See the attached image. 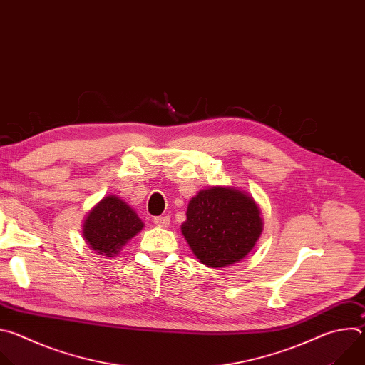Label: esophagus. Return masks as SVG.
<instances>
[{
    "instance_id": "34e87169",
    "label": "esophagus",
    "mask_w": 365,
    "mask_h": 365,
    "mask_svg": "<svg viewBox=\"0 0 365 365\" xmlns=\"http://www.w3.org/2000/svg\"><path fill=\"white\" fill-rule=\"evenodd\" d=\"M153 222L158 227H168L170 224V218L169 217H155L153 220Z\"/></svg>"
}]
</instances>
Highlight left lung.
<instances>
[{
	"mask_svg": "<svg viewBox=\"0 0 365 365\" xmlns=\"http://www.w3.org/2000/svg\"><path fill=\"white\" fill-rule=\"evenodd\" d=\"M255 200L235 187L212 186L189 200L182 234L207 267L231 266L254 248L263 231Z\"/></svg>",
	"mask_w": 365,
	"mask_h": 365,
	"instance_id": "1",
	"label": "left lung"
}]
</instances>
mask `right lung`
<instances>
[{"label": "right lung", "instance_id": "add662e5", "mask_svg": "<svg viewBox=\"0 0 365 365\" xmlns=\"http://www.w3.org/2000/svg\"><path fill=\"white\" fill-rule=\"evenodd\" d=\"M143 227V221L130 205L118 196L110 195L89 211L82 235L96 254L114 257Z\"/></svg>", "mask_w": 365, "mask_h": 365}]
</instances>
